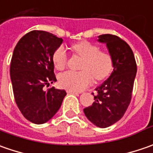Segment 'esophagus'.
<instances>
[{
  "label": "esophagus",
  "instance_id": "esophagus-1",
  "mask_svg": "<svg viewBox=\"0 0 153 153\" xmlns=\"http://www.w3.org/2000/svg\"><path fill=\"white\" fill-rule=\"evenodd\" d=\"M67 93H71V94H81V92L72 90V89H68Z\"/></svg>",
  "mask_w": 153,
  "mask_h": 153
}]
</instances>
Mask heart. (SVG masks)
<instances>
[{"mask_svg": "<svg viewBox=\"0 0 153 153\" xmlns=\"http://www.w3.org/2000/svg\"><path fill=\"white\" fill-rule=\"evenodd\" d=\"M73 51L83 59L80 65L81 71H69L59 75V84L69 89L81 91L93 82L94 77L97 81L108 77L113 70V59L108 52L101 51L100 47L89 42L83 41L72 46ZM53 63L55 68L62 71L66 67L68 53L60 46L53 54Z\"/></svg>", "mask_w": 153, "mask_h": 153, "instance_id": "1", "label": "heart"}]
</instances>
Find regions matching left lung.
<instances>
[{
  "instance_id": "obj_1",
  "label": "left lung",
  "mask_w": 153,
  "mask_h": 153,
  "mask_svg": "<svg viewBox=\"0 0 153 153\" xmlns=\"http://www.w3.org/2000/svg\"><path fill=\"white\" fill-rule=\"evenodd\" d=\"M113 59V71L106 81L95 89L94 102L83 109L87 118L100 128H107L120 120L132 98L137 65L131 48L120 37L105 34L99 36Z\"/></svg>"
}]
</instances>
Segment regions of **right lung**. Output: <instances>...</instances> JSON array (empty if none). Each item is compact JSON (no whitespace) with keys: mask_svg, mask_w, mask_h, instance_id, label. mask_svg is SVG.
Segmentation results:
<instances>
[{"mask_svg":"<svg viewBox=\"0 0 153 153\" xmlns=\"http://www.w3.org/2000/svg\"><path fill=\"white\" fill-rule=\"evenodd\" d=\"M63 39L43 30H32L19 41L10 65L15 102L23 116L36 124L50 120L61 106L66 92L45 87L56 82L53 52Z\"/></svg>","mask_w":153,"mask_h":153,"instance_id":"obj_1","label":"right lung"}]
</instances>
